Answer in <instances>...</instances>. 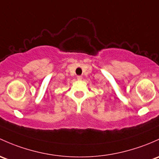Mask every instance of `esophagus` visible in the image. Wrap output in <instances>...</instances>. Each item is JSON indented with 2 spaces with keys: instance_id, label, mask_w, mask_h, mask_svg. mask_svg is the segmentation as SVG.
<instances>
[{
  "instance_id": "34e87169",
  "label": "esophagus",
  "mask_w": 159,
  "mask_h": 159,
  "mask_svg": "<svg viewBox=\"0 0 159 159\" xmlns=\"http://www.w3.org/2000/svg\"><path fill=\"white\" fill-rule=\"evenodd\" d=\"M77 79L81 80V79H82V76H81V75H78V76H77Z\"/></svg>"
}]
</instances>
